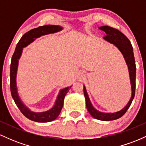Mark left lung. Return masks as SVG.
Listing matches in <instances>:
<instances>
[{
	"mask_svg": "<svg viewBox=\"0 0 146 146\" xmlns=\"http://www.w3.org/2000/svg\"><path fill=\"white\" fill-rule=\"evenodd\" d=\"M100 29L102 30L106 33V36L104 37V39L112 43V44H115L119 49V51H121V53L124 57V59L126 62L129 70V75H130L132 88V96L130 101L123 109L114 113H104L98 111L93 106V105L90 103L89 98L87 94L86 88L84 86V94L85 99H86V108L92 117H94L96 119L102 120V121H112V120H115L120 118L126 113L129 107L131 105L132 100L135 98V87H136V83H135V80H136V65H135V57H134L132 46L130 43V41L124 34L120 32L119 30L108 26L100 27Z\"/></svg>",
	"mask_w": 146,
	"mask_h": 146,
	"instance_id": "8db88e82",
	"label": "left lung"
}]
</instances>
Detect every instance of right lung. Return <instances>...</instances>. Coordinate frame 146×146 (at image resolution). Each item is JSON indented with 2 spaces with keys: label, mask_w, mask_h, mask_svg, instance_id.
Returning a JSON list of instances; mask_svg holds the SVG:
<instances>
[{
  "label": "right lung",
  "mask_w": 146,
  "mask_h": 146,
  "mask_svg": "<svg viewBox=\"0 0 146 146\" xmlns=\"http://www.w3.org/2000/svg\"><path fill=\"white\" fill-rule=\"evenodd\" d=\"M62 29V27L58 25H44L40 26L38 28L30 30L28 32L25 33L23 37L21 38L19 42L16 45V49L11 58V66H10V89H11V94L14 99L15 103L17 105L18 108L21 110V112L25 115L27 118L30 120L44 123V122H49L55 120L58 115H60L62 108L64 104V99L65 95L68 92V88H71V86L66 87L63 88L60 91L59 95L53 107L47 111L42 112V113H34L31 111L29 108H27L22 103L17 93V86H16V73H17L18 60L21 58L22 51L23 48L27 46L28 44L34 40L38 37H40L43 35L48 34V33L58 32Z\"/></svg>",
  "instance_id": "add662e5"
}]
</instances>
